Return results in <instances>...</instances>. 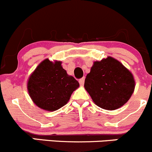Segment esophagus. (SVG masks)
<instances>
[{
	"label": "esophagus",
	"mask_w": 152,
	"mask_h": 152,
	"mask_svg": "<svg viewBox=\"0 0 152 152\" xmlns=\"http://www.w3.org/2000/svg\"><path fill=\"white\" fill-rule=\"evenodd\" d=\"M84 80H85V77H82L79 80V83L80 84V86H83Z\"/></svg>",
	"instance_id": "34e87169"
}]
</instances>
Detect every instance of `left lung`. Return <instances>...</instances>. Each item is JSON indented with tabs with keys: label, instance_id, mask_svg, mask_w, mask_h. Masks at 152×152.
Instances as JSON below:
<instances>
[{
	"label": "left lung",
	"instance_id": "left-lung-1",
	"mask_svg": "<svg viewBox=\"0 0 152 152\" xmlns=\"http://www.w3.org/2000/svg\"><path fill=\"white\" fill-rule=\"evenodd\" d=\"M134 85L132 73L112 57L94 62L84 83L94 103L106 110L124 106L133 94Z\"/></svg>",
	"mask_w": 152,
	"mask_h": 152
}]
</instances>
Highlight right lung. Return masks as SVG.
I'll list each match as a JSON object with an SVG mask.
<instances>
[{
	"label": "right lung",
	"instance_id": "1",
	"mask_svg": "<svg viewBox=\"0 0 152 152\" xmlns=\"http://www.w3.org/2000/svg\"><path fill=\"white\" fill-rule=\"evenodd\" d=\"M79 83L67 75L61 61L46 59L40 63L28 81V91L31 100L40 109L55 111L67 103Z\"/></svg>",
	"mask_w": 152,
	"mask_h": 152
}]
</instances>
